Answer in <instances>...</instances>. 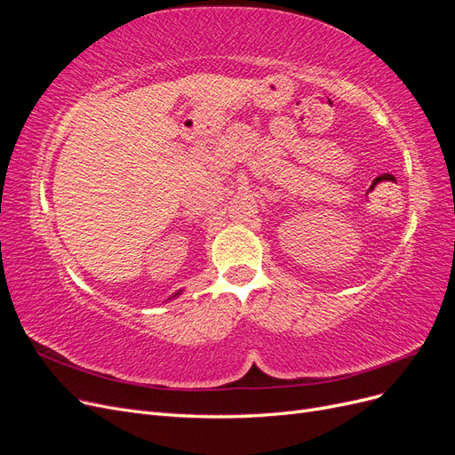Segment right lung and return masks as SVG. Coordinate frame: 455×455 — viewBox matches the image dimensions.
I'll use <instances>...</instances> for the list:
<instances>
[{"instance_id":"add662e5","label":"right lung","mask_w":455,"mask_h":455,"mask_svg":"<svg viewBox=\"0 0 455 455\" xmlns=\"http://www.w3.org/2000/svg\"><path fill=\"white\" fill-rule=\"evenodd\" d=\"M180 294H182V291H178V292H176V294H172L169 299H172V298H176V296H180Z\"/></svg>"}]
</instances>
